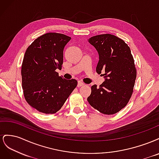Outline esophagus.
<instances>
[{
	"label": "esophagus",
	"mask_w": 159,
	"mask_h": 159,
	"mask_svg": "<svg viewBox=\"0 0 159 159\" xmlns=\"http://www.w3.org/2000/svg\"><path fill=\"white\" fill-rule=\"evenodd\" d=\"M84 85V84L83 82H81V81H79L78 82V88L81 87V86H83Z\"/></svg>",
	"instance_id": "esophagus-1"
}]
</instances>
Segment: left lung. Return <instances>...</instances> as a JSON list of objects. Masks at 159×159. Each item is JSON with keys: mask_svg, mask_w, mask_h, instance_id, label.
Here are the masks:
<instances>
[{"mask_svg": "<svg viewBox=\"0 0 159 159\" xmlns=\"http://www.w3.org/2000/svg\"><path fill=\"white\" fill-rule=\"evenodd\" d=\"M88 42L98 52L96 71L105 81L99 87L91 86L88 101L100 113L115 114L126 106L133 91L137 71L131 50L121 38L109 34L91 37Z\"/></svg>", "mask_w": 159, "mask_h": 159, "instance_id": "1", "label": "left lung"}]
</instances>
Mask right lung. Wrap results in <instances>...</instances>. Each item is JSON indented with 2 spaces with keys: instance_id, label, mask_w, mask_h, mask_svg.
Returning <instances> with one entry per match:
<instances>
[{
  "instance_id": "1",
  "label": "right lung",
  "mask_w": 159,
  "mask_h": 159,
  "mask_svg": "<svg viewBox=\"0 0 159 159\" xmlns=\"http://www.w3.org/2000/svg\"><path fill=\"white\" fill-rule=\"evenodd\" d=\"M71 38L49 32L38 37L27 48L21 75L24 95L38 111L55 113L76 88L75 79L66 80L56 71L63 64L64 49Z\"/></svg>"
}]
</instances>
